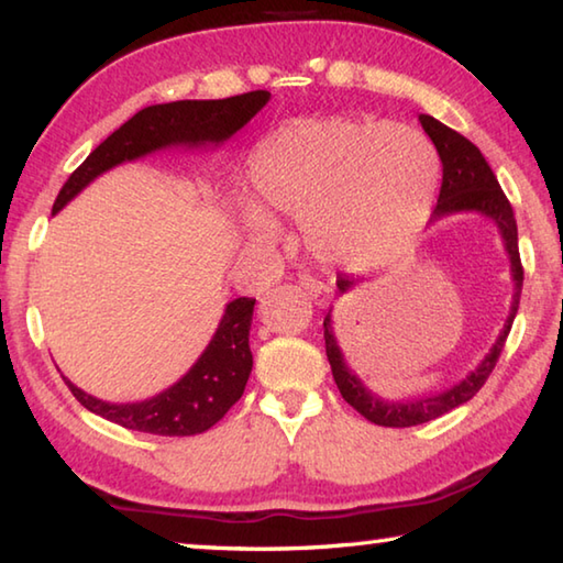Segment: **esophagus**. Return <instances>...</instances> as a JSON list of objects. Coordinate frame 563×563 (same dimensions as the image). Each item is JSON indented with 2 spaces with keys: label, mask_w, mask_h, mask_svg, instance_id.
Masks as SVG:
<instances>
[{
  "label": "esophagus",
  "mask_w": 563,
  "mask_h": 563,
  "mask_svg": "<svg viewBox=\"0 0 563 563\" xmlns=\"http://www.w3.org/2000/svg\"><path fill=\"white\" fill-rule=\"evenodd\" d=\"M300 285L305 288V292H308L310 298L317 300V302H327V300L332 298V288H330V285L322 283V280H317V278H312V275H302Z\"/></svg>",
  "instance_id": "1"
}]
</instances>
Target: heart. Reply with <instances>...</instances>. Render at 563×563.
Segmentation results:
<instances>
[{
	"instance_id": "1",
	"label": "heart",
	"mask_w": 563,
	"mask_h": 563,
	"mask_svg": "<svg viewBox=\"0 0 563 563\" xmlns=\"http://www.w3.org/2000/svg\"><path fill=\"white\" fill-rule=\"evenodd\" d=\"M441 159L406 125L322 118L263 137L249 157L255 203L241 209L253 241L275 236L273 217H298L317 261L374 271L416 246L431 219Z\"/></svg>"
}]
</instances>
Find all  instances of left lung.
I'll use <instances>...</instances> for the list:
<instances>
[{
  "label": "left lung",
  "mask_w": 563,
  "mask_h": 563,
  "mask_svg": "<svg viewBox=\"0 0 563 563\" xmlns=\"http://www.w3.org/2000/svg\"><path fill=\"white\" fill-rule=\"evenodd\" d=\"M426 135L433 140L438 150V157L443 162V184L441 194H438V203L433 209V221L453 217V213H483L497 227L499 236H503L505 251L509 255V271H512V283H515V295H512V308L505 320L503 332L489 346V352L483 356L473 372L463 376L457 384L445 386L443 391L438 394H426V396H413V398H401V401H388L379 394H372L364 382L356 376L350 364H346L344 354L340 350V342H336L334 330H332V310L324 317V350L327 360L332 366L334 384L340 388V394L346 404L356 408L366 421L386 428H408V426H421L433 421V418H441L453 408L467 404L479 388L485 386L487 376L493 374L495 364L503 354V346L507 342V334L512 330L515 314L519 308V295H522V283H525V271L522 261H519V243H517V221L512 203L507 201L505 191L499 189V181L495 172L483 157L473 142L460 135V132L443 125L441 120L431 115H418ZM364 283V278H350V275H336V290L342 295L352 292L356 285Z\"/></svg>",
  "instance_id": "8db88e82"
}]
</instances>
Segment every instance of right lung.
Returning a JSON list of instances; mask_svg holds the SVG:
<instances>
[{
    "label": "right lung",
    "instance_id": "right-lung-1",
    "mask_svg": "<svg viewBox=\"0 0 563 563\" xmlns=\"http://www.w3.org/2000/svg\"><path fill=\"white\" fill-rule=\"evenodd\" d=\"M271 100L268 90L223 100H177L150 106L132 115L108 140L90 152L84 165L68 177L54 201V213L84 191L103 172L140 159L167 147L221 145ZM253 298H236L227 305L211 342L191 369L165 391L135 404H108L70 384L88 411L103 416L122 428L152 435H197L209 431L243 396L253 369L249 332L253 322Z\"/></svg>",
    "mask_w": 563,
    "mask_h": 563
}]
</instances>
